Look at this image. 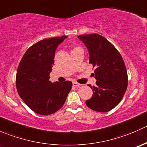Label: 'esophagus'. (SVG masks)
Wrapping results in <instances>:
<instances>
[{
	"mask_svg": "<svg viewBox=\"0 0 147 147\" xmlns=\"http://www.w3.org/2000/svg\"><path fill=\"white\" fill-rule=\"evenodd\" d=\"M72 85H73L74 87H80V86H82V84L76 82H72Z\"/></svg>",
	"mask_w": 147,
	"mask_h": 147,
	"instance_id": "esophagus-1",
	"label": "esophagus"
}]
</instances>
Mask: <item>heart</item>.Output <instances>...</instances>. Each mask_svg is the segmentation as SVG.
Instances as JSON below:
<instances>
[{
  "mask_svg": "<svg viewBox=\"0 0 147 147\" xmlns=\"http://www.w3.org/2000/svg\"><path fill=\"white\" fill-rule=\"evenodd\" d=\"M76 48H77V47H76Z\"/></svg>",
  "mask_w": 147,
  "mask_h": 147,
  "instance_id": "1",
  "label": "heart"
}]
</instances>
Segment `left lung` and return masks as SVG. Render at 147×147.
<instances>
[{"instance_id":"1","label":"left lung","mask_w":147,"mask_h":147,"mask_svg":"<svg viewBox=\"0 0 147 147\" xmlns=\"http://www.w3.org/2000/svg\"><path fill=\"white\" fill-rule=\"evenodd\" d=\"M90 53V64L94 68L96 87L88 84L93 95L86 101L92 110L107 112L119 103L127 88V68L120 53L109 41L98 34L78 36Z\"/></svg>"}]
</instances>
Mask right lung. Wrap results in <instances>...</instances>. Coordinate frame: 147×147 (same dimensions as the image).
Segmentation results:
<instances>
[{
	"label": "right lung",
	"instance_id": "obj_1",
	"mask_svg": "<svg viewBox=\"0 0 147 147\" xmlns=\"http://www.w3.org/2000/svg\"><path fill=\"white\" fill-rule=\"evenodd\" d=\"M66 38L63 35L36 42L28 49L19 63L16 78L18 93L28 107L39 115H50L58 111L72 89L70 81L49 80L55 52Z\"/></svg>",
	"mask_w": 147,
	"mask_h": 147
}]
</instances>
